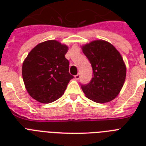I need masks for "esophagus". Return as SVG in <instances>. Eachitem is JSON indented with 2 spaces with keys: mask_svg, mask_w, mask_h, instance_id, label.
<instances>
[{
  "mask_svg": "<svg viewBox=\"0 0 146 146\" xmlns=\"http://www.w3.org/2000/svg\"><path fill=\"white\" fill-rule=\"evenodd\" d=\"M74 77H75L76 80H78L80 78V73H77V74H76V75L75 76H74Z\"/></svg>",
  "mask_w": 146,
  "mask_h": 146,
  "instance_id": "obj_1",
  "label": "esophagus"
}]
</instances>
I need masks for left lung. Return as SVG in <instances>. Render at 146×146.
<instances>
[{"mask_svg":"<svg viewBox=\"0 0 146 146\" xmlns=\"http://www.w3.org/2000/svg\"><path fill=\"white\" fill-rule=\"evenodd\" d=\"M92 67V78L87 84H81L89 99L105 103L117 96L126 78V66L118 50L103 40L92 42L82 47Z\"/></svg>","mask_w":146,"mask_h":146,"instance_id":"left-lung-1","label":"left lung"}]
</instances>
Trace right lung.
<instances>
[{
    "instance_id": "right-lung-1",
    "label": "right lung",
    "mask_w": 146,
    "mask_h": 146,
    "mask_svg": "<svg viewBox=\"0 0 146 146\" xmlns=\"http://www.w3.org/2000/svg\"><path fill=\"white\" fill-rule=\"evenodd\" d=\"M67 46L55 40L40 43L31 50L23 64V79L30 96L48 104L64 94L73 76L65 57Z\"/></svg>"
}]
</instances>
